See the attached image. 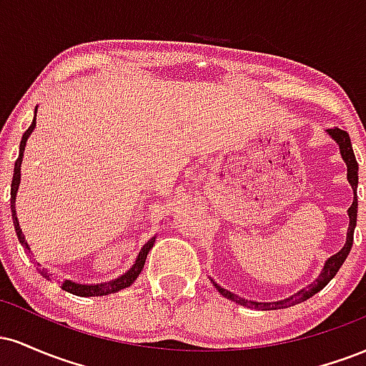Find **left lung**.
<instances>
[{"instance_id":"left-lung-1","label":"left lung","mask_w":366,"mask_h":366,"mask_svg":"<svg viewBox=\"0 0 366 366\" xmlns=\"http://www.w3.org/2000/svg\"><path fill=\"white\" fill-rule=\"evenodd\" d=\"M327 134L330 136V139L339 146V153H341L342 162L346 163L347 167V182L351 184L352 192V204L347 209V217H350V227H347V234H346V242H344L342 249L337 251L335 254H332L330 258H327L325 264H323L320 275L313 280L308 287L301 289L292 296L285 297V300L280 301H274V303H259V301H251V300H244V297L237 296V294L227 291V289L218 285L215 280L212 279V282L215 287L218 289V292L222 296L227 297V300L234 301V303L247 306V308H254V310H262V312H267V310H280V308H289V306L297 305V303H303V301L310 300L313 294H317L318 291H322L327 284L334 279L335 274L339 272V268L342 267V263L346 262L347 254H350L351 246H352V236H355V227H356V217H358V196H356V189H358V162H356L355 153H352V146H351V139H350V134L346 130H341L339 127L334 129H327Z\"/></svg>"}]
</instances>
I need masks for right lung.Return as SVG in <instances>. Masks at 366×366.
Returning a JSON list of instances; mask_svg holds the SVG:
<instances>
[{
    "mask_svg": "<svg viewBox=\"0 0 366 366\" xmlns=\"http://www.w3.org/2000/svg\"><path fill=\"white\" fill-rule=\"evenodd\" d=\"M34 113H37V108H36ZM34 129H36V115H34V120H32L31 127L25 130V134L22 136V141H20V149H19V158H16V162H15L14 180H11V199H10V203H11V218H14L15 232H16V236H19L20 244L24 246V251H25V253H27V256H31L32 263L36 264V268H37V270H39V274L44 275L48 280H51V275L53 274H48V270L41 267V263H37L36 259L32 258L31 246H29V242L25 241V237H24V234H22V229H20V224H19V217H16V209H15L16 192H19V186H20V167H22L25 144H27L29 136H31L32 130H34ZM154 239H157V236L151 237L149 241L141 247L139 254H137L136 262H134L132 267H130L129 270L125 272V274H122L120 277H117V279L108 280V282H102V284H79V282H72V280H65V282L61 284V289H63V291H66V292L75 294V296L91 297V296H108V294L119 292V291H122V289L129 287V285H132L134 280H136L137 277H139L142 268H144L146 258H148L149 249L154 244Z\"/></svg>",
    "mask_w": 366,
    "mask_h": 366,
    "instance_id": "add662e5",
    "label": "right lung"
}]
</instances>
